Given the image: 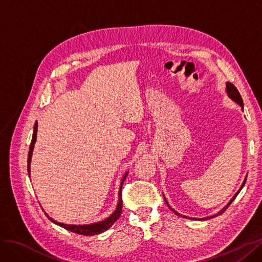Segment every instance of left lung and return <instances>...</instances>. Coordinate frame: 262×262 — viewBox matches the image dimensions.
I'll return each mask as SVG.
<instances>
[{"label": "left lung", "mask_w": 262, "mask_h": 262, "mask_svg": "<svg viewBox=\"0 0 262 262\" xmlns=\"http://www.w3.org/2000/svg\"><path fill=\"white\" fill-rule=\"evenodd\" d=\"M226 93H227V95H228V96H229V98H231V99H233L235 102H237V104H238V105H241V107L242 108H244V104H243V98H242V96H241V94H239V92H238V90H237L236 89V87L232 84V83H229V82H227L226 83ZM246 180H247V177H246L245 178V180H244V182H243V185H242V187H241V189L238 190V191H237L236 193H235V195L232 198V200L231 201H229L228 203H227V205H226V207H224L223 209H222L217 214H215V215H212V216H209V217H203V219H201V220H209V219H212V217H215V216H217V215H220V214H222V213H223L228 207H229V204H231L234 200H235V198L237 196V194H238L239 193V191H241V190L243 189V187H244V185H245V182H246ZM164 199H165V202L166 203H167V205H168V202H167V200H166V198L164 196ZM168 207H169V205H168ZM169 209L173 212V213H175V214H177V215H179V216H182V217H185V219H189L188 216H185V215H181V214H179L178 212H176L175 210H173L172 208H170L169 207ZM190 219H191V217H190ZM193 220H196V219H193Z\"/></svg>", "instance_id": "8db88e82"}]
</instances>
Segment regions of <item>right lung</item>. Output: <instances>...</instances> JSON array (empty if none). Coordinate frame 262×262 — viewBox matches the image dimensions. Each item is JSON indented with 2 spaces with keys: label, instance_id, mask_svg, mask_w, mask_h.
Segmentation results:
<instances>
[{
  "label": "right lung",
  "instance_id": "right-lung-1",
  "mask_svg": "<svg viewBox=\"0 0 262 262\" xmlns=\"http://www.w3.org/2000/svg\"><path fill=\"white\" fill-rule=\"evenodd\" d=\"M37 129H38V123L36 122L34 125V133H33V139H31V143L29 146V152H28V165H27V170H28V175L30 176V162H31V155H33V150H34V146L36 143V139H37ZM128 175V171L124 173V176L121 180V185H120V190H119V200H118V205L116 208V211L110 215L109 217H107L104 221L97 222V223H93V224H89V225H69V224H63V223H59V222L54 221L53 219H51L48 214L46 213V215L48 216V219L52 222V223L57 224L63 228L68 229L70 232H73L76 234L80 235H85V236H93V235H97L100 234L102 232L107 231L109 227H112L115 222L120 217L121 212H122V195H121V191H122V185L123 181Z\"/></svg>",
  "mask_w": 262,
  "mask_h": 262
}]
</instances>
